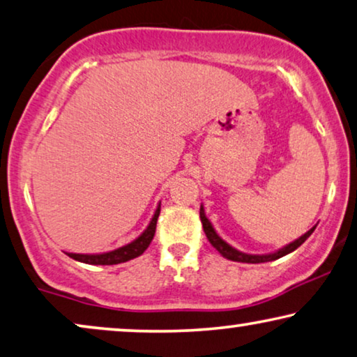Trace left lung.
I'll use <instances>...</instances> for the list:
<instances>
[{
	"instance_id": "left-lung-1",
	"label": "left lung",
	"mask_w": 357,
	"mask_h": 357,
	"mask_svg": "<svg viewBox=\"0 0 357 357\" xmlns=\"http://www.w3.org/2000/svg\"><path fill=\"white\" fill-rule=\"evenodd\" d=\"M200 222H202L204 231H205V234H207V239L210 241V244H212L213 248L217 249L218 252L222 254L225 259H228V260H234V262H244V264H262V262H272V260H277V259H280V257H283V255L289 254V252H293V250L298 249L299 245L303 244L304 241L307 239L309 236L314 233V229H315V228L309 229L307 233L301 236L299 239H296L294 243L288 244V245H286V248L280 249L278 252H275V254H268V255H250V254H244V252H239V250L233 249V248H231L229 244L225 243V241H223L222 238H220V236H218L217 233H215V229H213V227H212V223H210V222H208V218L205 217V213H204V207H200Z\"/></svg>"
}]
</instances>
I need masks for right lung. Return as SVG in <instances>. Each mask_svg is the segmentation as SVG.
<instances>
[{
  "mask_svg": "<svg viewBox=\"0 0 357 357\" xmlns=\"http://www.w3.org/2000/svg\"><path fill=\"white\" fill-rule=\"evenodd\" d=\"M158 215H160V205H158L157 212H155V215H153L152 222H150V225L147 227V229H145L137 239L132 241V243L128 245H123V248L112 250V252H107V254H95V255L68 254V255L74 260H79V262L90 264V265H116V264L128 262V260H130V259L139 257V255H142L145 252V249L149 248L150 243H152V239L155 236V228H157Z\"/></svg>",
  "mask_w": 357,
  "mask_h": 357,
  "instance_id": "1",
  "label": "right lung"
}]
</instances>
